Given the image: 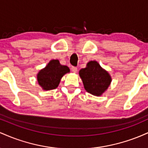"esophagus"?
Masks as SVG:
<instances>
[{"instance_id":"1","label":"esophagus","mask_w":148,"mask_h":148,"mask_svg":"<svg viewBox=\"0 0 148 148\" xmlns=\"http://www.w3.org/2000/svg\"><path fill=\"white\" fill-rule=\"evenodd\" d=\"M71 69H72V72H74V73L77 72V68H76V67H72V68H71Z\"/></svg>"}]
</instances>
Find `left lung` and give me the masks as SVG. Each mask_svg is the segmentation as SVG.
Returning a JSON list of instances; mask_svg holds the SVG:
<instances>
[{
	"mask_svg": "<svg viewBox=\"0 0 148 148\" xmlns=\"http://www.w3.org/2000/svg\"><path fill=\"white\" fill-rule=\"evenodd\" d=\"M84 88L88 92L95 96H101L111 82V77L97 61H90L86 68L79 71Z\"/></svg>",
	"mask_w": 148,
	"mask_h": 148,
	"instance_id": "8db88e82",
	"label": "left lung"
}]
</instances>
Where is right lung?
<instances>
[{"label": "right lung", "mask_w": 148, "mask_h": 148, "mask_svg": "<svg viewBox=\"0 0 148 148\" xmlns=\"http://www.w3.org/2000/svg\"><path fill=\"white\" fill-rule=\"evenodd\" d=\"M69 72L67 66L60 64L58 60H51L37 75L38 84L45 90L56 89L58 86L61 78Z\"/></svg>", "instance_id": "add662e5"}]
</instances>
